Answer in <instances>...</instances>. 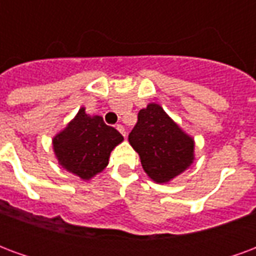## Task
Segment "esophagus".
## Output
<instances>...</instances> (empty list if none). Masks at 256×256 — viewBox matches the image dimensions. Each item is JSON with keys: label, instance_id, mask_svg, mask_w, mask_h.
<instances>
[{"label": "esophagus", "instance_id": "1", "mask_svg": "<svg viewBox=\"0 0 256 256\" xmlns=\"http://www.w3.org/2000/svg\"><path fill=\"white\" fill-rule=\"evenodd\" d=\"M116 128L120 132V134H122L123 137H126V132H124V128H123L122 124H116Z\"/></svg>", "mask_w": 256, "mask_h": 256}]
</instances>
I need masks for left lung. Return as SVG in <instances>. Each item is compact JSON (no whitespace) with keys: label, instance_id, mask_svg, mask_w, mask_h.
Here are the masks:
<instances>
[{"label":"left lung","instance_id":"left-lung-1","mask_svg":"<svg viewBox=\"0 0 256 256\" xmlns=\"http://www.w3.org/2000/svg\"><path fill=\"white\" fill-rule=\"evenodd\" d=\"M144 172L155 182H168L193 163L194 142L178 128L159 104H148L128 134Z\"/></svg>","mask_w":256,"mask_h":256}]
</instances>
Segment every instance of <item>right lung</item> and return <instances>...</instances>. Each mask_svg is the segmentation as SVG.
Listing matches in <instances>:
<instances>
[{
  "label": "right lung",
  "mask_w": 256,
  "mask_h": 256,
  "mask_svg": "<svg viewBox=\"0 0 256 256\" xmlns=\"http://www.w3.org/2000/svg\"><path fill=\"white\" fill-rule=\"evenodd\" d=\"M123 141L116 128L106 126L101 116L86 115L80 108L63 132L53 138L58 163L82 180H90L108 164L111 150Z\"/></svg>",
  "instance_id": "add662e5"
}]
</instances>
